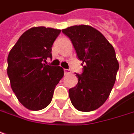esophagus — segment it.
<instances>
[{
	"label": "esophagus",
	"mask_w": 134,
	"mask_h": 134,
	"mask_svg": "<svg viewBox=\"0 0 134 134\" xmlns=\"http://www.w3.org/2000/svg\"><path fill=\"white\" fill-rule=\"evenodd\" d=\"M71 74V71L70 70H68V69H64V74Z\"/></svg>",
	"instance_id": "esophagus-1"
}]
</instances>
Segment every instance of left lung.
<instances>
[{
    "instance_id": "1",
    "label": "left lung",
    "mask_w": 134,
    "mask_h": 134,
    "mask_svg": "<svg viewBox=\"0 0 134 134\" xmlns=\"http://www.w3.org/2000/svg\"><path fill=\"white\" fill-rule=\"evenodd\" d=\"M62 32L70 38L84 64L83 74L76 75L78 83L69 90L71 103L78 111H94L105 102L116 80L119 64L114 47L88 25L73 26Z\"/></svg>"
}]
</instances>
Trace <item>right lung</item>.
Segmentation results:
<instances>
[{
	"label": "right lung",
	"instance_id": "1",
	"mask_svg": "<svg viewBox=\"0 0 134 134\" xmlns=\"http://www.w3.org/2000/svg\"><path fill=\"white\" fill-rule=\"evenodd\" d=\"M60 30L32 27L20 36L7 57V75L11 89L20 103L39 111L51 102L55 86L64 76L61 67L44 64L52 58L51 47Z\"/></svg>",
	"mask_w": 134,
	"mask_h": 134
}]
</instances>
